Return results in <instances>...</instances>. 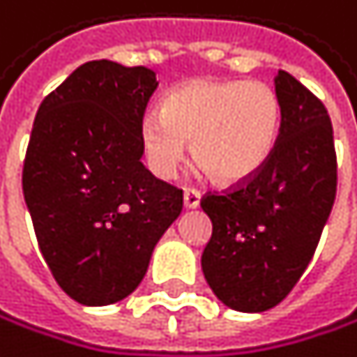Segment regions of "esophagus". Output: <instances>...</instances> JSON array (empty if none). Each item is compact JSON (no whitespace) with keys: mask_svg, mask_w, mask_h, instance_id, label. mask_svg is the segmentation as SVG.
Segmentation results:
<instances>
[{"mask_svg":"<svg viewBox=\"0 0 357 357\" xmlns=\"http://www.w3.org/2000/svg\"><path fill=\"white\" fill-rule=\"evenodd\" d=\"M199 203H201V195L197 190H184V208L186 210L199 208Z\"/></svg>","mask_w":357,"mask_h":357,"instance_id":"1","label":"esophagus"}]
</instances>
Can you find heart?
Returning a JSON list of instances; mask_svg holds the SVG:
<instances>
[{
  "label": "heart",
  "mask_w": 357,
  "mask_h": 357,
  "mask_svg": "<svg viewBox=\"0 0 357 357\" xmlns=\"http://www.w3.org/2000/svg\"><path fill=\"white\" fill-rule=\"evenodd\" d=\"M282 107L264 81L197 79L171 89L160 111L141 121V147L162 180L177 173L192 141L195 158L218 182L238 184L270 160L280 135Z\"/></svg>",
  "instance_id": "heart-1"
}]
</instances>
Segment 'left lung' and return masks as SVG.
Segmentation results:
<instances>
[{"mask_svg": "<svg viewBox=\"0 0 357 357\" xmlns=\"http://www.w3.org/2000/svg\"><path fill=\"white\" fill-rule=\"evenodd\" d=\"M274 85L282 119L270 160L242 188L201 201L212 220V238L201 255L203 276L225 306L240 312L274 308L294 289L336 197L326 107L284 70Z\"/></svg>", "mask_w": 357, "mask_h": 357, "instance_id": "left-lung-1", "label": "left lung"}]
</instances>
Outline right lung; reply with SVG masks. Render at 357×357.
Returning <instances> with one entry per match:
<instances>
[{
    "label": "right lung",
    "mask_w": 357,
    "mask_h": 357,
    "mask_svg": "<svg viewBox=\"0 0 357 357\" xmlns=\"http://www.w3.org/2000/svg\"><path fill=\"white\" fill-rule=\"evenodd\" d=\"M156 87L149 68L87 61L36 113L23 197L51 274L83 306L128 298L182 212V190L141 162Z\"/></svg>",
    "instance_id": "1"
}]
</instances>
